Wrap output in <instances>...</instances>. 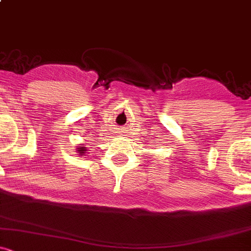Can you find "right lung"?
Masks as SVG:
<instances>
[{"instance_id":"right-lung-1","label":"right lung","mask_w":251,"mask_h":251,"mask_svg":"<svg viewBox=\"0 0 251 251\" xmlns=\"http://www.w3.org/2000/svg\"><path fill=\"white\" fill-rule=\"evenodd\" d=\"M78 151H79V154H81V155H83V154H85L86 149H85V148L80 147V148H79V150H78Z\"/></svg>"}]
</instances>
